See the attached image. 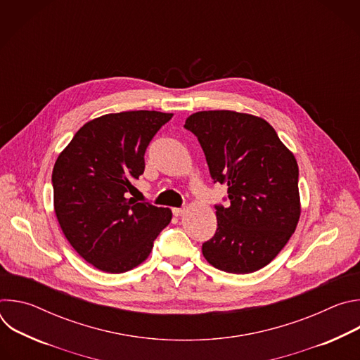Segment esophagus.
<instances>
[{"label":"esophagus","mask_w":360,"mask_h":360,"mask_svg":"<svg viewBox=\"0 0 360 360\" xmlns=\"http://www.w3.org/2000/svg\"><path fill=\"white\" fill-rule=\"evenodd\" d=\"M184 212H185L184 208H172V214H174L175 217H179V215H182Z\"/></svg>","instance_id":"1"}]
</instances>
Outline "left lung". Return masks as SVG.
<instances>
[{
	"label": "left lung",
	"mask_w": 360,
	"mask_h": 360,
	"mask_svg": "<svg viewBox=\"0 0 360 360\" xmlns=\"http://www.w3.org/2000/svg\"><path fill=\"white\" fill-rule=\"evenodd\" d=\"M184 127L198 138L214 184L228 185L229 205H215L217 232L202 243L205 259L229 274L262 269L300 217L293 153L265 120L249 114L200 111Z\"/></svg>",
	"instance_id": "left-lung-1"
}]
</instances>
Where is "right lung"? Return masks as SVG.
Wrapping results in <instances>:
<instances>
[{"mask_svg":"<svg viewBox=\"0 0 360 360\" xmlns=\"http://www.w3.org/2000/svg\"><path fill=\"white\" fill-rule=\"evenodd\" d=\"M174 114L128 111L86 122L60 153L53 171L60 226L96 269L122 274L142 264L172 212L138 202L132 185L145 150Z\"/></svg>","mask_w":360,"mask_h":360,"instance_id":"obj_1","label":"right lung"}]
</instances>
